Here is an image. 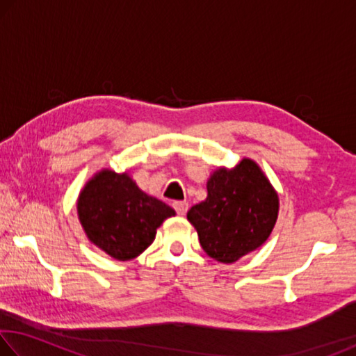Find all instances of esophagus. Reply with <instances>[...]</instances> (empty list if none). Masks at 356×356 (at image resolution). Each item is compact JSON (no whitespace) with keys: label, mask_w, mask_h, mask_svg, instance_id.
Masks as SVG:
<instances>
[{"label":"esophagus","mask_w":356,"mask_h":356,"mask_svg":"<svg viewBox=\"0 0 356 356\" xmlns=\"http://www.w3.org/2000/svg\"><path fill=\"white\" fill-rule=\"evenodd\" d=\"M174 209H176V212L179 215H185L186 210H188V202H185V201L174 202Z\"/></svg>","instance_id":"34e87169"}]
</instances>
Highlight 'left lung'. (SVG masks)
<instances>
[{"instance_id": "obj_1", "label": "left lung", "mask_w": 356, "mask_h": 356, "mask_svg": "<svg viewBox=\"0 0 356 356\" xmlns=\"http://www.w3.org/2000/svg\"><path fill=\"white\" fill-rule=\"evenodd\" d=\"M280 197L254 160L231 170L216 168L207 180V197L186 218L209 257L232 264L262 246L278 220Z\"/></svg>"}]
</instances>
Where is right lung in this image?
<instances>
[{"label": "right lung", "instance_id": "right-lung-1", "mask_svg": "<svg viewBox=\"0 0 356 356\" xmlns=\"http://www.w3.org/2000/svg\"><path fill=\"white\" fill-rule=\"evenodd\" d=\"M78 220L89 242L116 261H130L152 245L174 209L136 185L129 172L100 170L78 195Z\"/></svg>", "mask_w": 356, "mask_h": 356}]
</instances>
